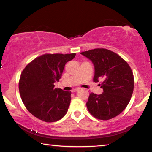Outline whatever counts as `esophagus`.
<instances>
[{
  "mask_svg": "<svg viewBox=\"0 0 152 152\" xmlns=\"http://www.w3.org/2000/svg\"><path fill=\"white\" fill-rule=\"evenodd\" d=\"M78 89H74V90H72V92H75V91H78Z\"/></svg>",
  "mask_w": 152,
  "mask_h": 152,
  "instance_id": "34e87169",
  "label": "esophagus"
}]
</instances>
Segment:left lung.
<instances>
[{
  "mask_svg": "<svg viewBox=\"0 0 152 152\" xmlns=\"http://www.w3.org/2000/svg\"><path fill=\"white\" fill-rule=\"evenodd\" d=\"M93 62L94 82L102 80L99 84L103 92L91 93L86 106L90 114L99 120L117 117L129 104L134 90V80L131 68L123 58L111 50L97 48L80 53Z\"/></svg>",
  "mask_w": 152,
  "mask_h": 152,
  "instance_id": "8db88e82",
  "label": "left lung"
}]
</instances>
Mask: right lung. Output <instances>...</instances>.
<instances>
[{"instance_id":"add662e5","label":"right lung","mask_w":152,"mask_h":152,"mask_svg":"<svg viewBox=\"0 0 152 152\" xmlns=\"http://www.w3.org/2000/svg\"><path fill=\"white\" fill-rule=\"evenodd\" d=\"M71 54L46 53L34 59L23 70L19 80L21 99L31 114L47 123L55 122L66 115L71 91L55 88L65 64L75 57Z\"/></svg>"}]
</instances>
